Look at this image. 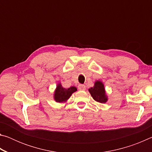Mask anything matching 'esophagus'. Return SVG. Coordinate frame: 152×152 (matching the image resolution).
I'll return each instance as SVG.
<instances>
[{"mask_svg":"<svg viewBox=\"0 0 152 152\" xmlns=\"http://www.w3.org/2000/svg\"><path fill=\"white\" fill-rule=\"evenodd\" d=\"M78 87L80 91H85L86 90V86L84 84H79Z\"/></svg>","mask_w":152,"mask_h":152,"instance_id":"34e87169","label":"esophagus"}]
</instances>
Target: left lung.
I'll return each instance as SVG.
<instances>
[{"mask_svg":"<svg viewBox=\"0 0 152 152\" xmlns=\"http://www.w3.org/2000/svg\"><path fill=\"white\" fill-rule=\"evenodd\" d=\"M88 91L96 101L101 103H104L107 101V96L105 93L104 84L102 83V82L96 81L94 87L89 88Z\"/></svg>","mask_w":152,"mask_h":152,"instance_id":"8db88e82","label":"left lung"}]
</instances>
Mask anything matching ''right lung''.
I'll return each mask as SVG.
<instances>
[{
  "label": "right lung",
  "mask_w": 152,
  "mask_h": 152,
  "mask_svg": "<svg viewBox=\"0 0 152 152\" xmlns=\"http://www.w3.org/2000/svg\"><path fill=\"white\" fill-rule=\"evenodd\" d=\"M76 91L77 88L74 86H71L69 88H64L61 86V84H59L56 87L54 93L55 101L58 102H65L70 97L72 94Z\"/></svg>",
  "instance_id": "1"
}]
</instances>
